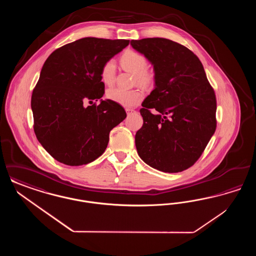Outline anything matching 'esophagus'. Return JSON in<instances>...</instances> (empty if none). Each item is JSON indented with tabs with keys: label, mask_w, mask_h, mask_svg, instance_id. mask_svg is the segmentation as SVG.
<instances>
[{
	"label": "esophagus",
	"mask_w": 256,
	"mask_h": 256,
	"mask_svg": "<svg viewBox=\"0 0 256 256\" xmlns=\"http://www.w3.org/2000/svg\"><path fill=\"white\" fill-rule=\"evenodd\" d=\"M126 114H128V115H130V114H132V113H135V112H136V111L132 110V108H126Z\"/></svg>",
	"instance_id": "obj_1"
}]
</instances>
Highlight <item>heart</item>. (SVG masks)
<instances>
[{
	"label": "heart",
	"instance_id": "obj_1",
	"mask_svg": "<svg viewBox=\"0 0 256 256\" xmlns=\"http://www.w3.org/2000/svg\"><path fill=\"white\" fill-rule=\"evenodd\" d=\"M120 62L122 68L130 73L135 74L136 82L141 86H148L154 82V73L146 68L148 61L146 56L141 52L128 50H126L121 58ZM115 63L113 60H108L104 63L100 69V78L104 84L111 86L115 80ZM106 97L110 100L119 104L124 108H132L137 106L144 98V93L139 89L124 90L122 88H111L108 93Z\"/></svg>",
	"mask_w": 256,
	"mask_h": 256
}]
</instances>
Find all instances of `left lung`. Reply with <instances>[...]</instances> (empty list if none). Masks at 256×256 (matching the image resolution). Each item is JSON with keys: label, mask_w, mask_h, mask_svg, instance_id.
Wrapping results in <instances>:
<instances>
[{"label": "left lung", "mask_w": 256, "mask_h": 256, "mask_svg": "<svg viewBox=\"0 0 256 256\" xmlns=\"http://www.w3.org/2000/svg\"><path fill=\"white\" fill-rule=\"evenodd\" d=\"M130 45L154 65L156 80L140 110L137 152L156 170L182 172L200 158L216 130L215 92L198 58L183 45L159 37Z\"/></svg>", "instance_id": "obj_1"}]
</instances>
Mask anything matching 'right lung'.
Segmentation results:
<instances>
[{
    "label": "right lung",
    "instance_id": "right-lung-1",
    "mask_svg": "<svg viewBox=\"0 0 256 256\" xmlns=\"http://www.w3.org/2000/svg\"><path fill=\"white\" fill-rule=\"evenodd\" d=\"M130 44L86 37L56 50L45 61L32 96L34 130L50 154L68 166L88 164L106 150L110 130L126 113L104 94L100 69Z\"/></svg>",
    "mask_w": 256,
    "mask_h": 256
}]
</instances>
